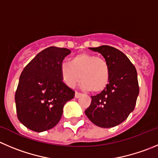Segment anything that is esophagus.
Returning a JSON list of instances; mask_svg holds the SVG:
<instances>
[{
  "instance_id": "1",
  "label": "esophagus",
  "mask_w": 158,
  "mask_h": 158,
  "mask_svg": "<svg viewBox=\"0 0 158 158\" xmlns=\"http://www.w3.org/2000/svg\"><path fill=\"white\" fill-rule=\"evenodd\" d=\"M82 95V94L81 93H79V92H75V98H80L81 96Z\"/></svg>"
}]
</instances>
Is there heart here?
<instances>
[{
	"label": "heart",
	"instance_id": "heart-1",
	"mask_svg": "<svg viewBox=\"0 0 158 158\" xmlns=\"http://www.w3.org/2000/svg\"><path fill=\"white\" fill-rule=\"evenodd\" d=\"M60 76L63 81L73 88L81 80L84 90L94 92L103 91L109 85L110 67L106 60L90 53H81L64 62L60 65Z\"/></svg>",
	"mask_w": 158,
	"mask_h": 158
}]
</instances>
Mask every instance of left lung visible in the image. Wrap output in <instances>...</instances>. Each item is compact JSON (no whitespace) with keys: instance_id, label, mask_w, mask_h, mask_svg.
I'll return each mask as SVG.
<instances>
[{"instance_id":"obj_1","label":"left lung","mask_w":158,"mask_h":158,"mask_svg":"<svg viewBox=\"0 0 158 158\" xmlns=\"http://www.w3.org/2000/svg\"><path fill=\"white\" fill-rule=\"evenodd\" d=\"M103 56L110 67L109 85L91 96L85 115L94 125L111 128L125 121L134 110L139 95L137 72L125 54L109 46L89 48Z\"/></svg>"}]
</instances>
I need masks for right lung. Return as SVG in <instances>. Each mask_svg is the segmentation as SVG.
<instances>
[{
    "instance_id": "1",
    "label": "right lung",
    "mask_w": 158,
    "mask_h": 158,
    "mask_svg": "<svg viewBox=\"0 0 158 158\" xmlns=\"http://www.w3.org/2000/svg\"><path fill=\"white\" fill-rule=\"evenodd\" d=\"M70 50L50 46L39 52L24 68L15 92L21 123L32 131H46L60 120L67 102L74 91L62 81L60 65Z\"/></svg>"
}]
</instances>
